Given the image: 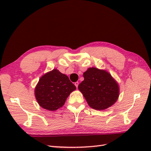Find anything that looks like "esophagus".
Returning a JSON list of instances; mask_svg holds the SVG:
<instances>
[{"label":"esophagus","instance_id":"esophagus-1","mask_svg":"<svg viewBox=\"0 0 151 151\" xmlns=\"http://www.w3.org/2000/svg\"><path fill=\"white\" fill-rule=\"evenodd\" d=\"M78 84H79V83H78V82H76L75 83V86H76V88H78Z\"/></svg>","mask_w":151,"mask_h":151}]
</instances>
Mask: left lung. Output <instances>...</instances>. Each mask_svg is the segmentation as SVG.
Here are the masks:
<instances>
[{
    "label": "left lung",
    "instance_id": "left-lung-1",
    "mask_svg": "<svg viewBox=\"0 0 151 151\" xmlns=\"http://www.w3.org/2000/svg\"><path fill=\"white\" fill-rule=\"evenodd\" d=\"M84 80L78 89L88 105L97 110H104L115 103L119 96V86L108 71L90 67L83 74Z\"/></svg>",
    "mask_w": 151,
    "mask_h": 151
}]
</instances>
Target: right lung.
Instances as JSON below:
<instances>
[{
    "instance_id": "obj_1",
    "label": "right lung",
    "mask_w": 151,
    "mask_h": 151,
    "mask_svg": "<svg viewBox=\"0 0 151 151\" xmlns=\"http://www.w3.org/2000/svg\"><path fill=\"white\" fill-rule=\"evenodd\" d=\"M76 89L68 76L54 69L40 78L34 94L41 107L55 111L63 106L70 93Z\"/></svg>"
}]
</instances>
